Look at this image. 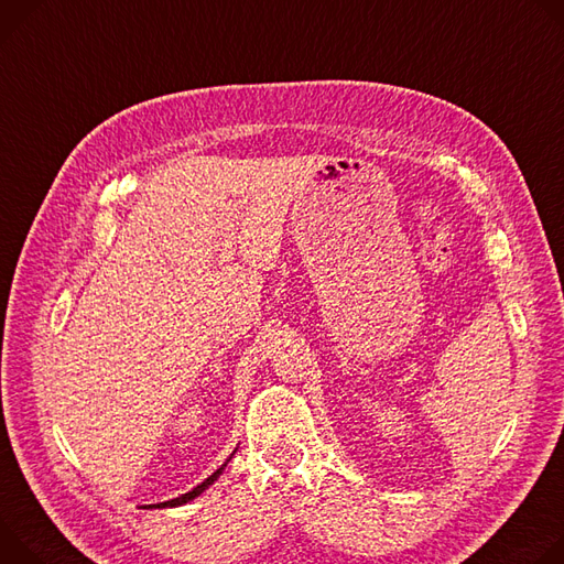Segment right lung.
I'll list each match as a JSON object with an SVG mask.
<instances>
[{
	"mask_svg": "<svg viewBox=\"0 0 564 564\" xmlns=\"http://www.w3.org/2000/svg\"><path fill=\"white\" fill-rule=\"evenodd\" d=\"M235 453H237V448L232 451V455H235ZM232 455H230V457H228V459H226V462H224V464H221V466H219V468H217V470H215L210 477H206V479H204L199 486H195L193 490H187V492H183V495H178V497H174V499H167V502L148 505L145 509H174V507H183V505H187V502H191V499L199 497V495H202V492H204V490H206L210 484H215V481L219 479V475L224 473V468H226V464L232 459Z\"/></svg>",
	"mask_w": 564,
	"mask_h": 564,
	"instance_id": "right-lung-1",
	"label": "right lung"
}]
</instances>
